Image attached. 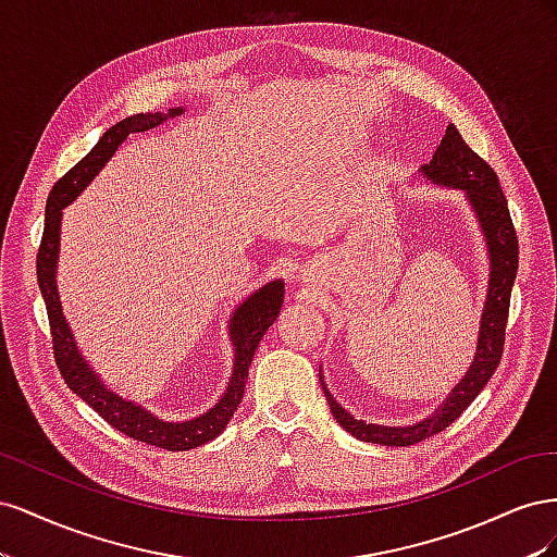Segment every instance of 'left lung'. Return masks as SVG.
<instances>
[{
  "label": "left lung",
  "instance_id": "obj_1",
  "mask_svg": "<svg viewBox=\"0 0 557 557\" xmlns=\"http://www.w3.org/2000/svg\"><path fill=\"white\" fill-rule=\"evenodd\" d=\"M418 181H428L434 185H442V188L465 193L467 205L474 211V218L483 234L491 272H487V290L481 313L474 360H471L465 376L453 385L448 397L428 418L411 425L367 423V420L348 413L342 404L334 399L330 387L325 385L323 369H320V385H323V393L327 397L330 411L336 423L360 442L391 448L413 446L428 440V436L446 430L453 420L460 418V413L476 399L485 383L491 381L502 358L509 299L518 272V239L509 215L507 197H504L497 174L491 170V164L481 160L474 150L465 144L458 127H446L444 139L440 148L434 150L430 164H423L418 170Z\"/></svg>",
  "mask_w": 557,
  "mask_h": 557
}]
</instances>
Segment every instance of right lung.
<instances>
[{
	"mask_svg": "<svg viewBox=\"0 0 557 557\" xmlns=\"http://www.w3.org/2000/svg\"><path fill=\"white\" fill-rule=\"evenodd\" d=\"M183 107H174L158 113H137L127 115L121 123L109 127L102 139L95 144L90 153L74 164L48 195L46 201V223H44V239L37 256V278L39 290L46 301V311L50 320V334H53V350L55 362L66 385L102 416L109 425L125 432L127 436L150 446L166 448V450H190L207 442H213L232 420L237 411L239 401L246 391L248 364L256 356V348L264 332L274 325V320L281 313L283 305V281L274 278L264 283L262 288L250 293L237 309L232 311L227 320V336L232 342L234 360H232V376L211 409L188 420H164L148 411L141 404L125 399L102 381L92 364L83 356L76 336L70 327V320L64 318L62 301L58 293V260H60V230H62V213L72 201L88 188L95 176L104 170L107 162L115 156V150L125 144L129 134L153 129L166 121L183 115Z\"/></svg>",
	"mask_w": 557,
	"mask_h": 557,
	"instance_id": "right-lung-1",
	"label": "right lung"
}]
</instances>
